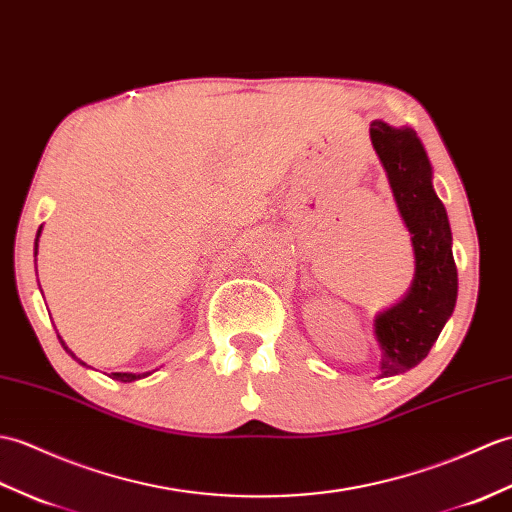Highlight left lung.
<instances>
[{
	"mask_svg": "<svg viewBox=\"0 0 512 512\" xmlns=\"http://www.w3.org/2000/svg\"><path fill=\"white\" fill-rule=\"evenodd\" d=\"M371 141L384 163L417 259V275L406 299L375 320L384 351L382 377H390L417 366L430 353L454 312L458 272L447 211L432 187V165L417 133L373 122Z\"/></svg>",
	"mask_w": 512,
	"mask_h": 512,
	"instance_id": "8db88e82",
	"label": "left lung"
}]
</instances>
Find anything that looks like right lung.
I'll return each mask as SVG.
<instances>
[{
	"label": "right lung",
	"mask_w": 512,
	"mask_h": 512,
	"mask_svg": "<svg viewBox=\"0 0 512 512\" xmlns=\"http://www.w3.org/2000/svg\"><path fill=\"white\" fill-rule=\"evenodd\" d=\"M41 229H43V227H39V231H37V240H34V257H37V248H39V235H41ZM61 342H63V340H61ZM63 347H65V342H63ZM65 351L71 355V358L78 360L76 355L71 353L67 347H65ZM78 362H80L82 366H87V364L82 362V360H78ZM111 377H113V379H117V382H133V379H139L141 375H135V373H111Z\"/></svg>",
	"instance_id": "obj_1"
}]
</instances>
